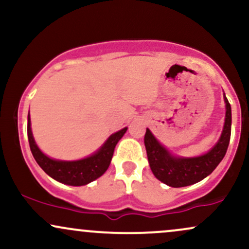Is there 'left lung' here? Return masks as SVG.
<instances>
[{"label":"left lung","mask_w":249,"mask_h":249,"mask_svg":"<svg viewBox=\"0 0 249 249\" xmlns=\"http://www.w3.org/2000/svg\"><path fill=\"white\" fill-rule=\"evenodd\" d=\"M226 103V118L224 130L219 142L206 154L194 158L174 157L159 144L151 131L146 128L144 137L147 159L156 178L171 187H184L205 179L218 166L227 152L232 126V110L228 99L224 95Z\"/></svg>","instance_id":"left-lung-1"}]
</instances>
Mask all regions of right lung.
I'll list each match as a JSON object with an SVG mask.
<instances>
[{
    "label": "right lung",
    "instance_id": "1",
    "mask_svg": "<svg viewBox=\"0 0 249 249\" xmlns=\"http://www.w3.org/2000/svg\"><path fill=\"white\" fill-rule=\"evenodd\" d=\"M126 130L127 127H124L118 132L111 134L105 144L95 154L88 158L75 161L55 160L45 156L37 147L31 132L30 117L28 115V139H29L31 153L37 164L51 178L70 186H83L103 176L110 165L117 142L121 141Z\"/></svg>",
    "mask_w": 249,
    "mask_h": 249
}]
</instances>
